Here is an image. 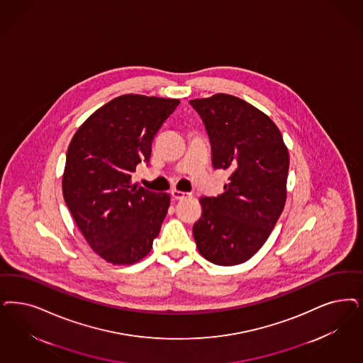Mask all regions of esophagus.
Returning a JSON list of instances; mask_svg holds the SVG:
<instances>
[{
	"mask_svg": "<svg viewBox=\"0 0 363 363\" xmlns=\"http://www.w3.org/2000/svg\"><path fill=\"white\" fill-rule=\"evenodd\" d=\"M170 194H172V197L174 200H184V199H188L189 196H190L189 193H184V191H179V190H175V189L172 190Z\"/></svg>",
	"mask_w": 363,
	"mask_h": 363,
	"instance_id": "34e87169",
	"label": "esophagus"
}]
</instances>
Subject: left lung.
<instances>
[{"label":"left lung","mask_w":363,"mask_h":363,"mask_svg":"<svg viewBox=\"0 0 363 363\" xmlns=\"http://www.w3.org/2000/svg\"><path fill=\"white\" fill-rule=\"evenodd\" d=\"M189 103L206 128L213 167L230 173L223 194L200 199L193 236L208 262L244 263L263 247L284 209L287 147L275 123L245 100L217 94Z\"/></svg>","instance_id":"left-lung-1"}]
</instances>
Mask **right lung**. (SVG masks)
Listing matches in <instances>:
<instances>
[{"label": "right lung", "mask_w": 363, "mask_h": 363, "mask_svg": "<svg viewBox=\"0 0 363 363\" xmlns=\"http://www.w3.org/2000/svg\"><path fill=\"white\" fill-rule=\"evenodd\" d=\"M178 104L118 96L92 113L68 146L64 201L89 247L108 263H137L160 235L170 196L131 185V174L138 163L150 162L152 139Z\"/></svg>", "instance_id": "right-lung-1"}]
</instances>
